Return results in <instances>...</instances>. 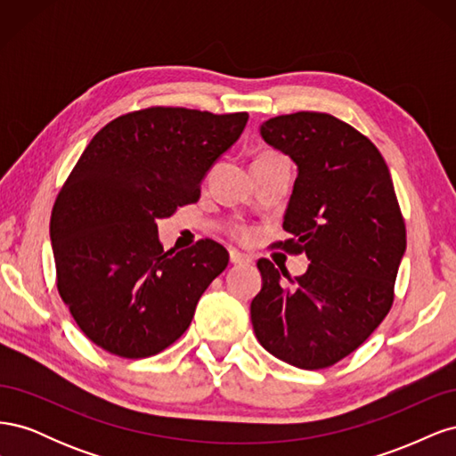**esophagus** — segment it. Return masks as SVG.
<instances>
[{
    "label": "esophagus",
    "mask_w": 456,
    "mask_h": 456,
    "mask_svg": "<svg viewBox=\"0 0 456 456\" xmlns=\"http://www.w3.org/2000/svg\"><path fill=\"white\" fill-rule=\"evenodd\" d=\"M230 262H232V265H247V262H251V256H247L245 253H240L238 249H232L230 251Z\"/></svg>",
    "instance_id": "esophagus-1"
}]
</instances>
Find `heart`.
Returning a JSON list of instances; mask_svg holds the SVG:
<instances>
[{"label": "heart", "instance_id": "b5f03b06", "mask_svg": "<svg viewBox=\"0 0 456 456\" xmlns=\"http://www.w3.org/2000/svg\"><path fill=\"white\" fill-rule=\"evenodd\" d=\"M249 233H251L249 230H240L238 236H240V238H249Z\"/></svg>", "mask_w": 456, "mask_h": 456}]
</instances>
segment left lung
I'll return each instance as SVG.
<instances>
[{"mask_svg": "<svg viewBox=\"0 0 456 456\" xmlns=\"http://www.w3.org/2000/svg\"><path fill=\"white\" fill-rule=\"evenodd\" d=\"M260 136L297 165L280 241L306 253L308 270L291 281L260 258V293L251 302L258 342L298 369L335 365L369 338L390 312L405 255V223L377 146L335 116L270 118ZM281 269V268H280Z\"/></svg>", "mask_w": 456, "mask_h": 456, "instance_id": "1", "label": "left lung"}]
</instances>
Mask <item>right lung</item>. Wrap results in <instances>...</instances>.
<instances>
[{"label":"right lung","mask_w":456,"mask_h":456,"mask_svg":"<svg viewBox=\"0 0 456 456\" xmlns=\"http://www.w3.org/2000/svg\"><path fill=\"white\" fill-rule=\"evenodd\" d=\"M247 119L156 106L110 121L87 144L54 201L51 245L59 293L96 346L139 360L190 327L228 251L213 240L163 251L156 220L200 200Z\"/></svg>","instance_id":"add662e5"}]
</instances>
